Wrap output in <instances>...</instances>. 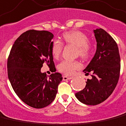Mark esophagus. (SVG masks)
Masks as SVG:
<instances>
[{"instance_id":"esophagus-1","label":"esophagus","mask_w":126,"mask_h":126,"mask_svg":"<svg viewBox=\"0 0 126 126\" xmlns=\"http://www.w3.org/2000/svg\"><path fill=\"white\" fill-rule=\"evenodd\" d=\"M72 79V77L71 76H63V80H71Z\"/></svg>"}]
</instances>
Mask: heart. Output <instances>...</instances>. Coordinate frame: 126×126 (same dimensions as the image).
<instances>
[{
    "instance_id": "b5f03b06",
    "label": "heart",
    "mask_w": 126,
    "mask_h": 126,
    "mask_svg": "<svg viewBox=\"0 0 126 126\" xmlns=\"http://www.w3.org/2000/svg\"><path fill=\"white\" fill-rule=\"evenodd\" d=\"M64 42L67 44L77 46V54L82 58H87L91 53V46L89 43L88 36L84 32L79 31H72L63 35ZM63 44L59 40H54L51 45L52 54L54 59H59L62 53ZM81 67V64L77 61H64L58 65L59 71L66 75H72L76 70Z\"/></svg>"
}]
</instances>
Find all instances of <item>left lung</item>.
Instances as JSON below:
<instances>
[{
	"label": "left lung",
	"mask_w": 126,
	"mask_h": 126,
	"mask_svg": "<svg viewBox=\"0 0 126 126\" xmlns=\"http://www.w3.org/2000/svg\"><path fill=\"white\" fill-rule=\"evenodd\" d=\"M97 49L94 58L83 70L92 73L85 87L76 93V98L87 105H97L109 97L117 86L120 73V56L117 43L102 29L94 30Z\"/></svg>",
	"instance_id": "8db88e82"
}]
</instances>
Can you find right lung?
<instances>
[{"mask_svg":"<svg viewBox=\"0 0 126 126\" xmlns=\"http://www.w3.org/2000/svg\"><path fill=\"white\" fill-rule=\"evenodd\" d=\"M54 35L47 31L29 30L15 41L7 61L8 78L22 101L35 109H42L54 101L60 73L48 76L41 68L44 62L56 70L51 51Z\"/></svg>","mask_w":126,"mask_h":126,"instance_id":"add662e5","label":"right lung"}]
</instances>
